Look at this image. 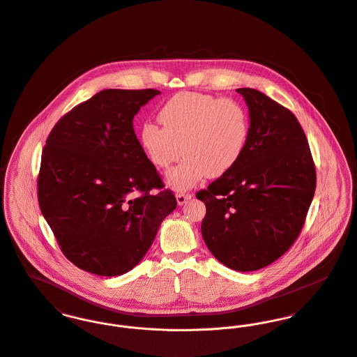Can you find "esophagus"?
Wrapping results in <instances>:
<instances>
[{
  "mask_svg": "<svg viewBox=\"0 0 357 357\" xmlns=\"http://www.w3.org/2000/svg\"><path fill=\"white\" fill-rule=\"evenodd\" d=\"M192 198V194H185V192H179L176 194V202L179 206L185 205L188 201H190Z\"/></svg>",
  "mask_w": 357,
  "mask_h": 357,
  "instance_id": "esophagus-1",
  "label": "esophagus"
}]
</instances>
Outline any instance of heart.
Segmentation results:
<instances>
[{
  "instance_id": "1",
  "label": "heart",
  "mask_w": 357,
  "mask_h": 357,
  "mask_svg": "<svg viewBox=\"0 0 357 357\" xmlns=\"http://www.w3.org/2000/svg\"><path fill=\"white\" fill-rule=\"evenodd\" d=\"M162 128L146 122L139 144L148 162L168 169L181 155L182 163L165 178L168 188L186 192L206 176L218 178L241 160L250 135V119L242 103L199 92H181L159 110Z\"/></svg>"
}]
</instances>
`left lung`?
<instances>
[{
	"instance_id": "left-lung-1",
	"label": "left lung",
	"mask_w": 357,
	"mask_h": 357,
	"mask_svg": "<svg viewBox=\"0 0 357 357\" xmlns=\"http://www.w3.org/2000/svg\"><path fill=\"white\" fill-rule=\"evenodd\" d=\"M236 92L248 107L246 149L238 165L197 198L206 206L201 232L209 251L229 269L252 272L294 245L317 176L296 116L257 89Z\"/></svg>"
}]
</instances>
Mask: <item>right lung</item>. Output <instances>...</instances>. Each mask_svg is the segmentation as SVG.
Masks as SVG:
<instances>
[{"label": "right lung", "mask_w": 357, "mask_h": 357, "mask_svg": "<svg viewBox=\"0 0 357 357\" xmlns=\"http://www.w3.org/2000/svg\"><path fill=\"white\" fill-rule=\"evenodd\" d=\"M158 89H105L63 115L46 139L38 201L63 255L85 272L132 271L176 199L142 152L133 118Z\"/></svg>", "instance_id": "add662e5"}]
</instances>
